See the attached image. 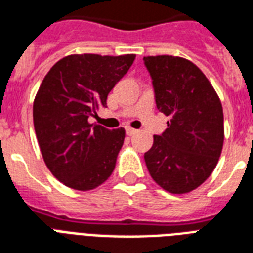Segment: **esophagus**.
<instances>
[{"label": "esophagus", "instance_id": "obj_1", "mask_svg": "<svg viewBox=\"0 0 253 253\" xmlns=\"http://www.w3.org/2000/svg\"><path fill=\"white\" fill-rule=\"evenodd\" d=\"M138 132V130H135V128H131V127H126V134L128 135V136H132V135H135Z\"/></svg>", "mask_w": 253, "mask_h": 253}]
</instances>
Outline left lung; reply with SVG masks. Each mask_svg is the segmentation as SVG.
<instances>
[{
	"label": "left lung",
	"instance_id": "obj_1",
	"mask_svg": "<svg viewBox=\"0 0 253 253\" xmlns=\"http://www.w3.org/2000/svg\"><path fill=\"white\" fill-rule=\"evenodd\" d=\"M155 103L169 117L154 136L144 162L152 179L166 191L186 194L199 187L216 167L223 148V107L199 67L172 55L144 57Z\"/></svg>",
	"mask_w": 253,
	"mask_h": 253
}]
</instances>
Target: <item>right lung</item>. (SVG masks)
Here are the masks:
<instances>
[{"label": "right lung", "mask_w": 253, "mask_h": 253, "mask_svg": "<svg viewBox=\"0 0 253 253\" xmlns=\"http://www.w3.org/2000/svg\"><path fill=\"white\" fill-rule=\"evenodd\" d=\"M134 59V54L67 55L42 81L33 105L34 130L47 169L65 186L92 190L113 173L125 130L88 118L107 107L109 92Z\"/></svg>", "instance_id": "1"}]
</instances>
